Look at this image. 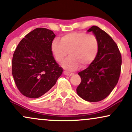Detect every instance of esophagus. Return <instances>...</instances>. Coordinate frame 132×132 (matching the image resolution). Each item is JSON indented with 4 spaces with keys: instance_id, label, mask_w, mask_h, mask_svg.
Listing matches in <instances>:
<instances>
[{
    "instance_id": "1",
    "label": "esophagus",
    "mask_w": 132,
    "mask_h": 132,
    "mask_svg": "<svg viewBox=\"0 0 132 132\" xmlns=\"http://www.w3.org/2000/svg\"><path fill=\"white\" fill-rule=\"evenodd\" d=\"M64 75H66V76H72L73 74H73V73H72V72H68V71H64Z\"/></svg>"
}]
</instances>
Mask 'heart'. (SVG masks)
I'll return each mask as SVG.
<instances>
[{
	"label": "heart",
	"mask_w": 132,
	"mask_h": 132,
	"mask_svg": "<svg viewBox=\"0 0 132 132\" xmlns=\"http://www.w3.org/2000/svg\"><path fill=\"white\" fill-rule=\"evenodd\" d=\"M51 51L58 62L63 61L69 52V56L62 63L65 69L75 71L82 65L85 68L96 58L99 42L93 34L74 32L64 35L61 40L55 38L51 43Z\"/></svg>",
	"instance_id": "obj_1"
}]
</instances>
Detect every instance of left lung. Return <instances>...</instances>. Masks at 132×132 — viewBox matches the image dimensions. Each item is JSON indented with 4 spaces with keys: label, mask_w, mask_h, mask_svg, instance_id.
<instances>
[{
    "label": "left lung",
    "mask_w": 132,
    "mask_h": 132,
    "mask_svg": "<svg viewBox=\"0 0 132 132\" xmlns=\"http://www.w3.org/2000/svg\"><path fill=\"white\" fill-rule=\"evenodd\" d=\"M87 31L92 32L98 39L99 50L88 67L78 73L81 82L76 91L84 100L97 102L107 97L117 85L122 57L117 44L105 31L96 26Z\"/></svg>",
    "instance_id": "left-lung-1"
}]
</instances>
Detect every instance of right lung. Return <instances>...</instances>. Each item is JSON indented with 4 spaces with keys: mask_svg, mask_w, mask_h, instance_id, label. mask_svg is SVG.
<instances>
[{
    "mask_svg": "<svg viewBox=\"0 0 132 132\" xmlns=\"http://www.w3.org/2000/svg\"><path fill=\"white\" fill-rule=\"evenodd\" d=\"M51 30L36 28L17 46L12 59V75L24 96L37 98L54 86L63 69L54 59L51 43L55 37Z\"/></svg>",
    "mask_w": 132,
    "mask_h": 132,
    "instance_id": "1",
    "label": "right lung"
}]
</instances>
